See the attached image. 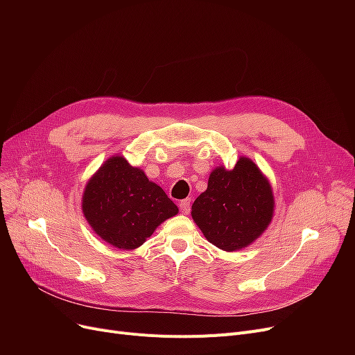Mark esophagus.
Wrapping results in <instances>:
<instances>
[{"mask_svg": "<svg viewBox=\"0 0 355 355\" xmlns=\"http://www.w3.org/2000/svg\"><path fill=\"white\" fill-rule=\"evenodd\" d=\"M180 210L182 214H189L190 213V200L180 201Z\"/></svg>", "mask_w": 355, "mask_h": 355, "instance_id": "34e87169", "label": "esophagus"}]
</instances>
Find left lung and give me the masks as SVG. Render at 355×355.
<instances>
[{
	"instance_id": "8db88e82",
	"label": "left lung",
	"mask_w": 355,
	"mask_h": 355,
	"mask_svg": "<svg viewBox=\"0 0 355 355\" xmlns=\"http://www.w3.org/2000/svg\"><path fill=\"white\" fill-rule=\"evenodd\" d=\"M273 211L272 185L248 157H240L232 170L216 166L207 190L191 207L193 220L204 237L226 252L252 245L269 227Z\"/></svg>"
}]
</instances>
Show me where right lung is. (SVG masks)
<instances>
[{"label":"right lung","mask_w":355,"mask_h":355,"mask_svg":"<svg viewBox=\"0 0 355 355\" xmlns=\"http://www.w3.org/2000/svg\"><path fill=\"white\" fill-rule=\"evenodd\" d=\"M82 211L103 241L132 250L144 245L161 223L175 216L178 207L144 170L114 155L86 182Z\"/></svg>","instance_id":"obj_1"}]
</instances>
